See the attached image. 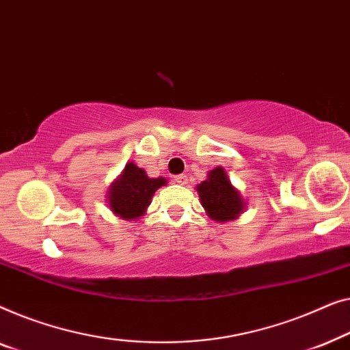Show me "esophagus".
I'll use <instances>...</instances> for the list:
<instances>
[{
	"label": "esophagus",
	"mask_w": 350,
	"mask_h": 350,
	"mask_svg": "<svg viewBox=\"0 0 350 350\" xmlns=\"http://www.w3.org/2000/svg\"><path fill=\"white\" fill-rule=\"evenodd\" d=\"M187 176L185 174H177V176H174V182L176 184H179V185H185L187 184Z\"/></svg>",
	"instance_id": "obj_1"
}]
</instances>
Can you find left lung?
I'll use <instances>...</instances> for the list:
<instances>
[{"label": "left lung", "instance_id": "1", "mask_svg": "<svg viewBox=\"0 0 350 350\" xmlns=\"http://www.w3.org/2000/svg\"><path fill=\"white\" fill-rule=\"evenodd\" d=\"M198 195L201 204L213 220L226 222L238 217L243 213L244 203L239 191L231 185L228 176L224 168L209 171L208 179L198 185Z\"/></svg>", "mask_w": 350, "mask_h": 350}]
</instances>
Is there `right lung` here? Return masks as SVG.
Here are the masks:
<instances>
[{"instance_id":"right-lung-1","label":"right lung","mask_w":350,"mask_h":350,"mask_svg":"<svg viewBox=\"0 0 350 350\" xmlns=\"http://www.w3.org/2000/svg\"><path fill=\"white\" fill-rule=\"evenodd\" d=\"M165 184L166 179L163 177L154 179L135 163H128L122 176L112 184L107 195L112 213L122 219L139 217L150 204L155 190Z\"/></svg>"}]
</instances>
